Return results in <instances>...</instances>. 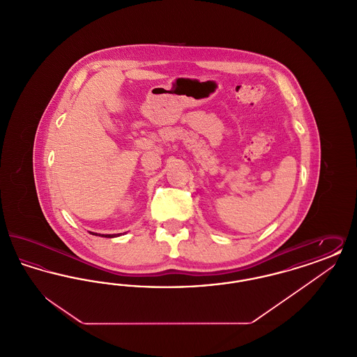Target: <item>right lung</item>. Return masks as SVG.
<instances>
[{
  "instance_id": "add662e5",
  "label": "right lung",
  "mask_w": 357,
  "mask_h": 357,
  "mask_svg": "<svg viewBox=\"0 0 357 357\" xmlns=\"http://www.w3.org/2000/svg\"><path fill=\"white\" fill-rule=\"evenodd\" d=\"M92 236H99V237H104V238H115V237H119V236H121V234H98V233H92V231H89Z\"/></svg>"
}]
</instances>
